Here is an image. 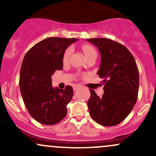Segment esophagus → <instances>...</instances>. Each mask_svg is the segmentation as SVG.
<instances>
[{"mask_svg":"<svg viewBox=\"0 0 156 156\" xmlns=\"http://www.w3.org/2000/svg\"><path fill=\"white\" fill-rule=\"evenodd\" d=\"M80 87V85H78V84H75L74 86H73V90H77L78 88Z\"/></svg>","mask_w":156,"mask_h":156,"instance_id":"1","label":"esophagus"}]
</instances>
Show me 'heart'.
<instances>
[{
    "label": "heart",
    "instance_id": "1",
    "mask_svg": "<svg viewBox=\"0 0 156 156\" xmlns=\"http://www.w3.org/2000/svg\"><path fill=\"white\" fill-rule=\"evenodd\" d=\"M82 49H83V52L84 53V55H86L87 58L88 57V56L91 55L92 54H95V53H96L95 49H94L92 46L89 45V44H84V45H83V47H82ZM71 52H72V48L71 47L67 48L64 53L63 61H67L68 58H69L70 54H71Z\"/></svg>",
    "mask_w": 156,
    "mask_h": 156
}]
</instances>
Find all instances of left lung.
Masks as SVG:
<instances>
[{
  "mask_svg": "<svg viewBox=\"0 0 156 156\" xmlns=\"http://www.w3.org/2000/svg\"><path fill=\"white\" fill-rule=\"evenodd\" d=\"M101 55L97 74L103 78L104 93L98 96L90 90L88 109L92 119L102 126L120 124L133 109L138 98L139 77L133 55L122 44L108 38H90Z\"/></svg>",
  "mask_w": 156,
  "mask_h": 156,
  "instance_id": "8db88e82",
  "label": "left lung"
}]
</instances>
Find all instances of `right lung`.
Masks as SVG:
<instances>
[{"label": "right lung", "mask_w": 156, "mask_h": 156, "mask_svg": "<svg viewBox=\"0 0 156 156\" xmlns=\"http://www.w3.org/2000/svg\"><path fill=\"white\" fill-rule=\"evenodd\" d=\"M76 38L52 37L33 46L23 58L20 72V90L32 118L45 125L58 124L66 115V105L73 89L52 87V75L63 68V56Z\"/></svg>", "instance_id": "obj_1"}]
</instances>
